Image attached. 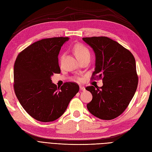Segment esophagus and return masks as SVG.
I'll return each mask as SVG.
<instances>
[{
	"label": "esophagus",
	"instance_id": "1",
	"mask_svg": "<svg viewBox=\"0 0 152 152\" xmlns=\"http://www.w3.org/2000/svg\"><path fill=\"white\" fill-rule=\"evenodd\" d=\"M85 90H86L85 87H84V86H80V91H84Z\"/></svg>",
	"mask_w": 152,
	"mask_h": 152
}]
</instances>
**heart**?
<instances>
[{"label":"heart","mask_w":152,"mask_h":152,"mask_svg":"<svg viewBox=\"0 0 152 152\" xmlns=\"http://www.w3.org/2000/svg\"><path fill=\"white\" fill-rule=\"evenodd\" d=\"M73 50H74V53L77 58L79 59L90 56V51L89 49L82 44H76L73 48ZM76 80L77 81H80L81 79L79 77H77Z\"/></svg>","instance_id":"heart-1"}]
</instances>
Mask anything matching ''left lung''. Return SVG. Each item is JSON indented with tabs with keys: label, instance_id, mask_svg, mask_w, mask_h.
Returning <instances> with one entry per match:
<instances>
[{
	"label": "left lung",
	"instance_id": "left-lung-1",
	"mask_svg": "<svg viewBox=\"0 0 152 152\" xmlns=\"http://www.w3.org/2000/svg\"><path fill=\"white\" fill-rule=\"evenodd\" d=\"M96 55L91 79H102V87L88 86L93 99L87 104L89 112L102 120H112L125 111L138 84L135 58L122 45L107 37H84Z\"/></svg>",
	"mask_w": 152,
	"mask_h": 152
}]
</instances>
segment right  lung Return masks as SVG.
I'll use <instances>...</instances> for the list:
<instances>
[{"label":"right lung","instance_id":"1","mask_svg":"<svg viewBox=\"0 0 152 152\" xmlns=\"http://www.w3.org/2000/svg\"><path fill=\"white\" fill-rule=\"evenodd\" d=\"M68 37L44 39L23 50L14 66V90L25 111L40 122L56 120L65 112L79 91L73 82L60 88L52 83L51 76L61 72L58 54Z\"/></svg>","mask_w":152,"mask_h":152}]
</instances>
